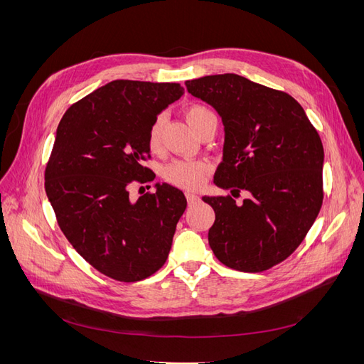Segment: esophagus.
<instances>
[{
    "label": "esophagus",
    "instance_id": "esophagus-1",
    "mask_svg": "<svg viewBox=\"0 0 364 364\" xmlns=\"http://www.w3.org/2000/svg\"><path fill=\"white\" fill-rule=\"evenodd\" d=\"M185 196H186V200H188L190 205H194V203H197V202L200 200V197L197 196L196 193H191V191H186Z\"/></svg>",
    "mask_w": 364,
    "mask_h": 364
}]
</instances>
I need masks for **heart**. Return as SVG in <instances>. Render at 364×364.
Returning a JSON list of instances; mask_svg holds the SVG:
<instances>
[{
  "label": "heart",
  "instance_id": "1",
  "mask_svg": "<svg viewBox=\"0 0 364 364\" xmlns=\"http://www.w3.org/2000/svg\"><path fill=\"white\" fill-rule=\"evenodd\" d=\"M208 115H214V112L203 105H191L186 107L185 111V117L188 119V123L193 129L202 118ZM164 126H165V115L161 114L155 118V121H153L149 129V147L151 150L159 149ZM206 171H208V165L205 162L178 159V161H173L164 168V178L165 181L173 185L182 186V188H186V190H194L202 183Z\"/></svg>",
  "mask_w": 364,
  "mask_h": 364
}]
</instances>
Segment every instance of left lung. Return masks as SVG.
Listing matches in <instances>:
<instances>
[{"label":"left lung","mask_w":364,"mask_h":364,"mask_svg":"<svg viewBox=\"0 0 364 364\" xmlns=\"http://www.w3.org/2000/svg\"><path fill=\"white\" fill-rule=\"evenodd\" d=\"M225 126L223 161L214 182L232 196L202 197L214 208L208 241L225 266L257 273L297 249L323 202V146L291 95L237 74L185 82ZM240 191L252 196L243 204Z\"/></svg>","instance_id":"8db88e82"}]
</instances>
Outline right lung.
<instances>
[{"label": "right lung", "mask_w": 364, "mask_h": 364, "mask_svg": "<svg viewBox=\"0 0 364 364\" xmlns=\"http://www.w3.org/2000/svg\"><path fill=\"white\" fill-rule=\"evenodd\" d=\"M182 95L179 83L114 80L74 103L59 123L47 197L73 247L112 279H146L168 258L183 193L156 183V193L132 202L129 186L155 179L142 165L149 129Z\"/></svg>", "instance_id": "obj_1"}]
</instances>
